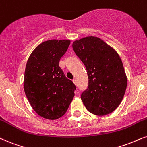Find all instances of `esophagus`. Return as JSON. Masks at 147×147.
<instances>
[{"mask_svg": "<svg viewBox=\"0 0 147 147\" xmlns=\"http://www.w3.org/2000/svg\"><path fill=\"white\" fill-rule=\"evenodd\" d=\"M73 82H74V84H75V85L77 86V81H76V79H74V80H73Z\"/></svg>", "mask_w": 147, "mask_h": 147, "instance_id": "obj_1", "label": "esophagus"}]
</instances>
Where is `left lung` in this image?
Listing matches in <instances>:
<instances>
[{"instance_id":"obj_1","label":"left lung","mask_w":147,"mask_h":147,"mask_svg":"<svg viewBox=\"0 0 147 147\" xmlns=\"http://www.w3.org/2000/svg\"><path fill=\"white\" fill-rule=\"evenodd\" d=\"M73 49L87 70L88 86L81 99L96 115L113 112L124 96L127 77L117 53L102 40L88 36L74 42Z\"/></svg>"}]
</instances>
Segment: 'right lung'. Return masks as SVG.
<instances>
[{
  "label": "right lung",
  "mask_w": 147,
  "mask_h": 147,
  "mask_svg": "<svg viewBox=\"0 0 147 147\" xmlns=\"http://www.w3.org/2000/svg\"><path fill=\"white\" fill-rule=\"evenodd\" d=\"M69 40L41 43L28 59L24 74V91L32 107L40 116L57 119L66 113L74 96L76 86L59 67Z\"/></svg>",
  "instance_id": "right-lung-1"
}]
</instances>
